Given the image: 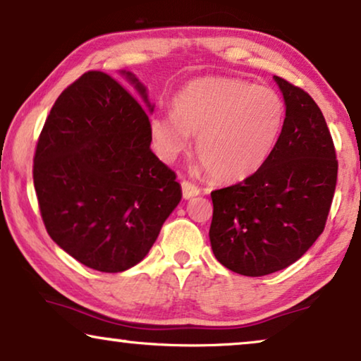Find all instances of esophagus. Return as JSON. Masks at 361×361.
I'll use <instances>...</instances> for the list:
<instances>
[{
	"label": "esophagus",
	"instance_id": "obj_1",
	"mask_svg": "<svg viewBox=\"0 0 361 361\" xmlns=\"http://www.w3.org/2000/svg\"><path fill=\"white\" fill-rule=\"evenodd\" d=\"M180 185H182V195H184V199H192V197L200 194L199 187H197L195 184H192L190 180H182Z\"/></svg>",
	"mask_w": 361,
	"mask_h": 361
}]
</instances>
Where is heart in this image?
<instances>
[{
	"label": "heart",
	"instance_id": "b5f03b06",
	"mask_svg": "<svg viewBox=\"0 0 361 361\" xmlns=\"http://www.w3.org/2000/svg\"><path fill=\"white\" fill-rule=\"evenodd\" d=\"M286 105L278 92L231 77H205L182 88L172 115L149 123L162 159L171 161L195 137V151L207 174L219 182L253 176L273 154L283 131Z\"/></svg>",
	"mask_w": 361,
	"mask_h": 361
}]
</instances>
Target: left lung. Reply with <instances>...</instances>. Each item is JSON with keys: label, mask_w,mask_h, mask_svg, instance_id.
Masks as SVG:
<instances>
[{"label": "left lung", "mask_w": 361, "mask_h": 361, "mask_svg": "<svg viewBox=\"0 0 361 361\" xmlns=\"http://www.w3.org/2000/svg\"><path fill=\"white\" fill-rule=\"evenodd\" d=\"M274 80L286 120L273 154L253 176L212 192L215 258L253 278L288 268L314 245L337 185V154L317 103L284 78Z\"/></svg>", "instance_id": "8db88e82"}]
</instances>
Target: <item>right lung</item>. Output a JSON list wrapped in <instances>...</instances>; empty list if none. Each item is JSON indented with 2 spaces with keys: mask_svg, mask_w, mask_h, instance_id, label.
Wrapping results in <instances>:
<instances>
[{
  "mask_svg": "<svg viewBox=\"0 0 361 361\" xmlns=\"http://www.w3.org/2000/svg\"><path fill=\"white\" fill-rule=\"evenodd\" d=\"M146 106V88L123 72ZM149 115L120 82L85 72L54 103L39 135L32 177L51 238L102 273L149 253L180 202L176 172L151 151Z\"/></svg>",
  "mask_w": 361,
  "mask_h": 361,
  "instance_id": "1",
  "label": "right lung"
}]
</instances>
